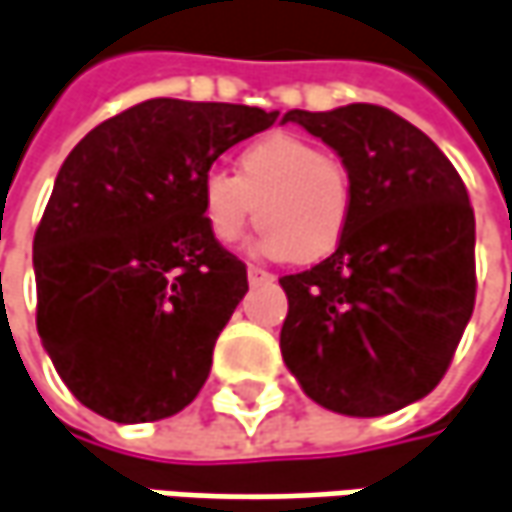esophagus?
Listing matches in <instances>:
<instances>
[{
    "mask_svg": "<svg viewBox=\"0 0 512 512\" xmlns=\"http://www.w3.org/2000/svg\"><path fill=\"white\" fill-rule=\"evenodd\" d=\"M247 279H250V285H268V282H273V273L250 265V268H247Z\"/></svg>",
    "mask_w": 512,
    "mask_h": 512,
    "instance_id": "34e87169",
    "label": "esophagus"
}]
</instances>
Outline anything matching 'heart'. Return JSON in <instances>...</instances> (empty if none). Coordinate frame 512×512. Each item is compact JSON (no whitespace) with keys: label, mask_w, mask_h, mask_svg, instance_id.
I'll return each mask as SVG.
<instances>
[{"label":"heart","mask_w":512,"mask_h":512,"mask_svg":"<svg viewBox=\"0 0 512 512\" xmlns=\"http://www.w3.org/2000/svg\"><path fill=\"white\" fill-rule=\"evenodd\" d=\"M268 256L314 265L337 250L354 213V178L340 155L294 132L244 146L236 175L213 169L201 184V213L218 244L242 239L253 221Z\"/></svg>","instance_id":"obj_1"}]
</instances>
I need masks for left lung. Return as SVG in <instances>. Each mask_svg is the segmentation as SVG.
<instances>
[{
  "mask_svg": "<svg viewBox=\"0 0 512 512\" xmlns=\"http://www.w3.org/2000/svg\"><path fill=\"white\" fill-rule=\"evenodd\" d=\"M343 158L354 213L320 265L282 276L279 348L320 406L377 418L447 374L475 305V216L461 175L418 126L371 103L291 109Z\"/></svg>",
  "mask_w": 512,
  "mask_h": 512,
  "instance_id": "1",
  "label": "left lung"
}]
</instances>
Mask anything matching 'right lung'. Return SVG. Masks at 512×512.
I'll return each mask as SVG.
<instances>
[{
  "mask_svg": "<svg viewBox=\"0 0 512 512\" xmlns=\"http://www.w3.org/2000/svg\"><path fill=\"white\" fill-rule=\"evenodd\" d=\"M279 112L155 97L94 126L57 172L34 236L37 331L63 383L117 423L201 392L247 268L210 236L201 184Z\"/></svg>",
  "mask_w": 512,
  "mask_h": 512,
  "instance_id": "1",
  "label": "right lung"
}]
</instances>
